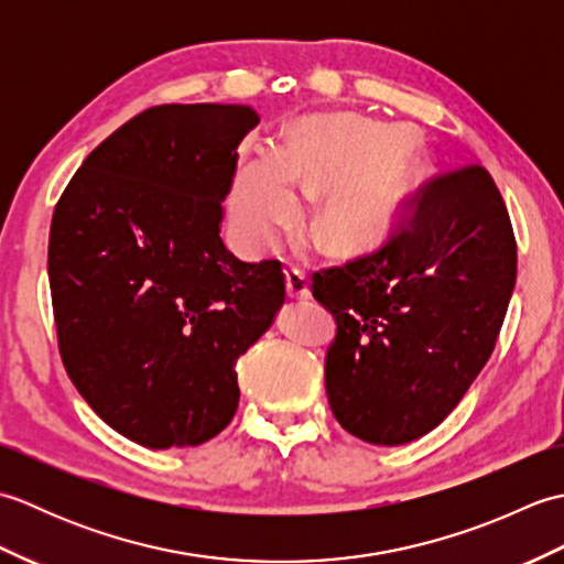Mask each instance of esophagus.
Instances as JSON below:
<instances>
[{"label":"esophagus","instance_id":"esophagus-1","mask_svg":"<svg viewBox=\"0 0 564 564\" xmlns=\"http://www.w3.org/2000/svg\"><path fill=\"white\" fill-rule=\"evenodd\" d=\"M285 293H289V297H293V301H307L310 297V283L305 279V273L301 269H285Z\"/></svg>","mask_w":564,"mask_h":564}]
</instances>
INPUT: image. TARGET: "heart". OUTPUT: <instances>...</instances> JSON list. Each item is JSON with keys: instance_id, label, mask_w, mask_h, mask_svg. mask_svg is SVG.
<instances>
[{"instance_id": "1", "label": "heart", "mask_w": 564, "mask_h": 564, "mask_svg": "<svg viewBox=\"0 0 564 564\" xmlns=\"http://www.w3.org/2000/svg\"><path fill=\"white\" fill-rule=\"evenodd\" d=\"M394 133L354 113L313 116L285 145L239 164L232 225L251 247H271L301 210L295 188L327 186L315 227L337 254H361L386 242L422 182L416 154L390 148Z\"/></svg>"}]
</instances>
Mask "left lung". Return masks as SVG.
<instances>
[{"mask_svg":"<svg viewBox=\"0 0 564 564\" xmlns=\"http://www.w3.org/2000/svg\"><path fill=\"white\" fill-rule=\"evenodd\" d=\"M517 283V239L482 166L426 186L376 254L313 275L337 319L325 386L337 422L366 443L402 446L463 400L495 351Z\"/></svg>","mask_w":564,"mask_h":564,"instance_id":"left-lung-1","label":"left lung"}]
</instances>
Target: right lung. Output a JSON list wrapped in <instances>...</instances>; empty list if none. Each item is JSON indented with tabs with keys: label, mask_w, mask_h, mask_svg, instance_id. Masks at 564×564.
Masks as SVG:
<instances>
[{
	"label": "right lung",
	"mask_w": 564,
	"mask_h": 564,
	"mask_svg": "<svg viewBox=\"0 0 564 564\" xmlns=\"http://www.w3.org/2000/svg\"><path fill=\"white\" fill-rule=\"evenodd\" d=\"M259 113L164 104L106 138L59 196L47 245L59 356L89 406L145 448L218 436L237 358L285 301L279 261L223 245L237 145Z\"/></svg>",
	"instance_id": "obj_1"
}]
</instances>
